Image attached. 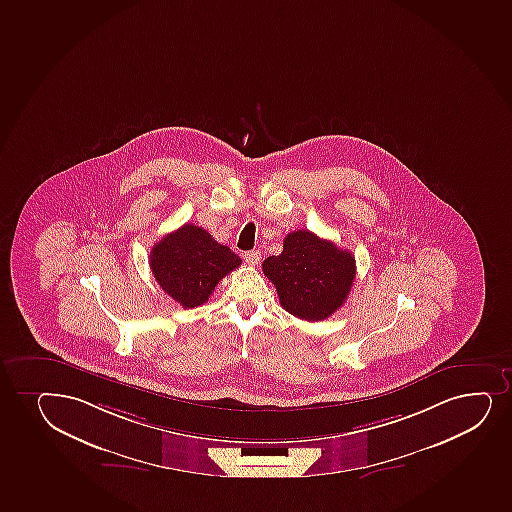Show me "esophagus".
I'll return each mask as SVG.
<instances>
[{
	"label": "esophagus",
	"mask_w": 512,
	"mask_h": 512,
	"mask_svg": "<svg viewBox=\"0 0 512 512\" xmlns=\"http://www.w3.org/2000/svg\"><path fill=\"white\" fill-rule=\"evenodd\" d=\"M259 259H261V253H259V251H247V253L244 254V261H246L249 266L258 265Z\"/></svg>",
	"instance_id": "1"
}]
</instances>
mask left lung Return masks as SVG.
<instances>
[{"mask_svg":"<svg viewBox=\"0 0 512 512\" xmlns=\"http://www.w3.org/2000/svg\"><path fill=\"white\" fill-rule=\"evenodd\" d=\"M355 270L350 251L309 230L290 232L282 254L263 261V273L277 287L283 309L306 321H323L345 304Z\"/></svg>","mask_w":512,"mask_h":512,"instance_id":"1","label":"left lung"}]
</instances>
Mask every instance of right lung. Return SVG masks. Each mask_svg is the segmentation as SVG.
I'll return each instance as SVG.
<instances>
[{"instance_id":"obj_1","label":"right lung","mask_w":512,"mask_h":512,"mask_svg":"<svg viewBox=\"0 0 512 512\" xmlns=\"http://www.w3.org/2000/svg\"><path fill=\"white\" fill-rule=\"evenodd\" d=\"M241 263L230 247L193 224L165 235L150 251L153 277L184 309L205 304L218 282Z\"/></svg>"}]
</instances>
